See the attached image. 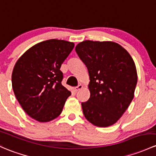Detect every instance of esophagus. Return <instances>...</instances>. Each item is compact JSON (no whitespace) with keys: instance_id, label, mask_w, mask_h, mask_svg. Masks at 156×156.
Returning a JSON list of instances; mask_svg holds the SVG:
<instances>
[{"instance_id":"34e87169","label":"esophagus","mask_w":156,"mask_h":156,"mask_svg":"<svg viewBox=\"0 0 156 156\" xmlns=\"http://www.w3.org/2000/svg\"><path fill=\"white\" fill-rule=\"evenodd\" d=\"M82 87H83V86L81 84H78V86L77 87H75V91H78V90H81V89H82Z\"/></svg>"}]
</instances>
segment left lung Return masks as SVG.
<instances>
[{
	"instance_id": "left-lung-1",
	"label": "left lung",
	"mask_w": 156,
	"mask_h": 156,
	"mask_svg": "<svg viewBox=\"0 0 156 156\" xmlns=\"http://www.w3.org/2000/svg\"><path fill=\"white\" fill-rule=\"evenodd\" d=\"M90 75V97L81 103L86 119L107 127L122 117L134 98L136 66L127 51L114 42L86 40L75 47Z\"/></svg>"
}]
</instances>
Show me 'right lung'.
Wrapping results in <instances>:
<instances>
[{
    "label": "right lung",
    "instance_id": "right-lung-1",
    "mask_svg": "<svg viewBox=\"0 0 156 156\" xmlns=\"http://www.w3.org/2000/svg\"><path fill=\"white\" fill-rule=\"evenodd\" d=\"M73 42L43 41L18 60L12 74V90L26 114L39 122L58 117L71 95L62 85L60 66L74 48Z\"/></svg>",
    "mask_w": 156,
    "mask_h": 156
}]
</instances>
